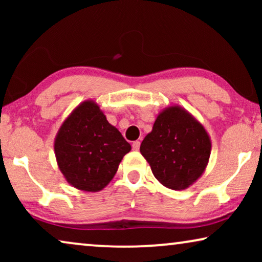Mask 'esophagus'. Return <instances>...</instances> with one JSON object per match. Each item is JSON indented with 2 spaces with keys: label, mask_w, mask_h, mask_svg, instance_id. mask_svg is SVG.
Masks as SVG:
<instances>
[{
  "label": "esophagus",
  "mask_w": 262,
  "mask_h": 262,
  "mask_svg": "<svg viewBox=\"0 0 262 262\" xmlns=\"http://www.w3.org/2000/svg\"><path fill=\"white\" fill-rule=\"evenodd\" d=\"M139 145H141V142L136 141V142L132 143V149H134V150H138V149H139Z\"/></svg>",
  "instance_id": "34e87169"
}]
</instances>
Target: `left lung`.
Wrapping results in <instances>:
<instances>
[{
  "instance_id": "8db88e82",
  "label": "left lung",
  "mask_w": 262,
  "mask_h": 262,
  "mask_svg": "<svg viewBox=\"0 0 262 262\" xmlns=\"http://www.w3.org/2000/svg\"><path fill=\"white\" fill-rule=\"evenodd\" d=\"M139 150L164 187L182 191L205 171L211 139L203 124L188 111L173 105L157 114Z\"/></svg>"
}]
</instances>
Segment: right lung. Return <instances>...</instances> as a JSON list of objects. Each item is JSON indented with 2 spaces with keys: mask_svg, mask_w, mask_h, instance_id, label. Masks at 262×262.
I'll return each instance as SVG.
<instances>
[{
  "mask_svg": "<svg viewBox=\"0 0 262 262\" xmlns=\"http://www.w3.org/2000/svg\"><path fill=\"white\" fill-rule=\"evenodd\" d=\"M130 150L131 145L93 100L71 111L55 138L59 170L73 187L84 192L105 188Z\"/></svg>",
  "mask_w": 262,
  "mask_h": 262,
  "instance_id": "1",
  "label": "right lung"
}]
</instances>
